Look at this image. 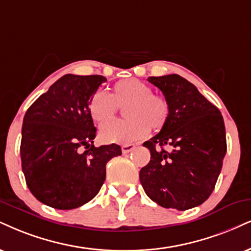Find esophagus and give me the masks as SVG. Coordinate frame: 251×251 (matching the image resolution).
<instances>
[{
  "instance_id": "obj_1",
  "label": "esophagus",
  "mask_w": 251,
  "mask_h": 251,
  "mask_svg": "<svg viewBox=\"0 0 251 251\" xmlns=\"http://www.w3.org/2000/svg\"><path fill=\"white\" fill-rule=\"evenodd\" d=\"M136 148L135 144H123L122 147H121V149H122V152L123 153H129L130 151H132Z\"/></svg>"
}]
</instances>
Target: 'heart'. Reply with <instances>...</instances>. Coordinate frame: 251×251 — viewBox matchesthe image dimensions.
I'll return each mask as SVG.
<instances>
[{
	"label": "heart",
	"instance_id": "heart-1",
	"mask_svg": "<svg viewBox=\"0 0 251 251\" xmlns=\"http://www.w3.org/2000/svg\"><path fill=\"white\" fill-rule=\"evenodd\" d=\"M119 107L125 108L124 115L127 120L108 125ZM88 111L99 125H108L101 130L102 141L129 144L145 137L150 126L163 128L170 116V103L168 99L154 94L150 86L141 80L125 79L114 83L109 95L102 91L94 93Z\"/></svg>",
	"mask_w": 251,
	"mask_h": 251
}]
</instances>
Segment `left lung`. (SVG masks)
Returning a JSON list of instances; mask_svg holds the SVG:
<instances>
[{
	"label": "left lung",
	"instance_id": "1",
	"mask_svg": "<svg viewBox=\"0 0 251 251\" xmlns=\"http://www.w3.org/2000/svg\"><path fill=\"white\" fill-rule=\"evenodd\" d=\"M148 81L168 99L170 116L159 134L143 143L151 159L141 169V184L159 206L186 211L205 202L215 187L227 151L224 117L178 74L149 76Z\"/></svg>",
	"mask_w": 251,
	"mask_h": 251
}]
</instances>
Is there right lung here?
<instances>
[{"label":"right lung","mask_w":251,"mask_h":251,"mask_svg":"<svg viewBox=\"0 0 251 251\" xmlns=\"http://www.w3.org/2000/svg\"><path fill=\"white\" fill-rule=\"evenodd\" d=\"M106 81L102 75L65 74L26 110L22 170L30 192L44 205L73 209L87 203L103 185L106 164L122 153L117 144H93L97 128L88 104Z\"/></svg>","instance_id":"obj_1"}]
</instances>
